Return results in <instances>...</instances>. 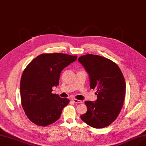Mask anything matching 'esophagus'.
Here are the masks:
<instances>
[{
	"instance_id": "obj_1",
	"label": "esophagus",
	"mask_w": 146,
	"mask_h": 146,
	"mask_svg": "<svg viewBox=\"0 0 146 146\" xmlns=\"http://www.w3.org/2000/svg\"><path fill=\"white\" fill-rule=\"evenodd\" d=\"M72 101L74 103H76V104H81L82 103V101H80V100H76V99H72Z\"/></svg>"
}]
</instances>
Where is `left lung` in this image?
Instances as JSON below:
<instances>
[{"label":"left lung","instance_id":"8db88e82","mask_svg":"<svg viewBox=\"0 0 146 146\" xmlns=\"http://www.w3.org/2000/svg\"><path fill=\"white\" fill-rule=\"evenodd\" d=\"M78 61L88 72L90 87L96 89V102L86 101L87 112L80 117L94 128L109 126L117 119L123 107L125 97L126 83L118 65L107 58L86 54Z\"/></svg>","mask_w":146,"mask_h":146}]
</instances>
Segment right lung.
<instances>
[{"label": "right lung", "instance_id": "1", "mask_svg": "<svg viewBox=\"0 0 146 146\" xmlns=\"http://www.w3.org/2000/svg\"><path fill=\"white\" fill-rule=\"evenodd\" d=\"M77 58L63 53H44L35 58L24 70L20 81L21 105L33 123L46 126L60 117L69 100L52 93V87L59 85L62 71Z\"/></svg>", "mask_w": 146, "mask_h": 146}]
</instances>
